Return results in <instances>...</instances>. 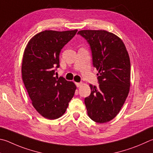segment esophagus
I'll return each instance as SVG.
<instances>
[{
  "mask_svg": "<svg viewBox=\"0 0 153 153\" xmlns=\"http://www.w3.org/2000/svg\"><path fill=\"white\" fill-rule=\"evenodd\" d=\"M76 86H77V88H79V86L82 85V83H77V82H76Z\"/></svg>",
  "mask_w": 153,
  "mask_h": 153,
  "instance_id": "34e87169",
  "label": "esophagus"
}]
</instances>
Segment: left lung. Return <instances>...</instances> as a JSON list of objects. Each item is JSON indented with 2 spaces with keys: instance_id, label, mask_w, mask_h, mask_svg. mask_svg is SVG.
Masks as SVG:
<instances>
[{
  "instance_id": "left-lung-1",
  "label": "left lung",
  "mask_w": 153,
  "mask_h": 153,
  "mask_svg": "<svg viewBox=\"0 0 153 153\" xmlns=\"http://www.w3.org/2000/svg\"><path fill=\"white\" fill-rule=\"evenodd\" d=\"M77 34L90 45L93 66L98 70L99 85L90 84L91 94L84 100L88 114L96 123H107L120 112L129 92L128 53L123 41L106 30H83Z\"/></svg>"
}]
</instances>
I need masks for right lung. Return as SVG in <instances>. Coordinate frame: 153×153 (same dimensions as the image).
Segmentation results:
<instances>
[{
    "label": "right lung",
    "instance_id": "add662e5",
    "mask_svg": "<svg viewBox=\"0 0 153 153\" xmlns=\"http://www.w3.org/2000/svg\"><path fill=\"white\" fill-rule=\"evenodd\" d=\"M77 30H45L35 35L25 48L22 78L32 104L41 116L54 120L65 112L76 86L63 77H55L61 50Z\"/></svg>",
    "mask_w": 153,
    "mask_h": 153
}]
</instances>
